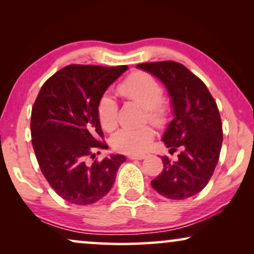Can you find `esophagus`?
<instances>
[{
  "instance_id": "esophagus-1",
  "label": "esophagus",
  "mask_w": 254,
  "mask_h": 254,
  "mask_svg": "<svg viewBox=\"0 0 254 254\" xmlns=\"http://www.w3.org/2000/svg\"><path fill=\"white\" fill-rule=\"evenodd\" d=\"M147 157V155H128V158L129 159H144Z\"/></svg>"
}]
</instances>
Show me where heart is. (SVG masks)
I'll return each mask as SVG.
<instances>
[{
    "label": "heart",
    "mask_w": 254,
    "mask_h": 254,
    "mask_svg": "<svg viewBox=\"0 0 254 254\" xmlns=\"http://www.w3.org/2000/svg\"><path fill=\"white\" fill-rule=\"evenodd\" d=\"M118 90L127 99L140 104L145 109V116L155 125H162L166 118V107L163 105V88L151 75L143 71L128 76ZM99 123L104 129H112L118 120V104L111 95H104L97 107ZM155 133L150 126L124 127L113 134L112 145L118 151L126 154H141L154 140Z\"/></svg>",
    "instance_id": "1"
}]
</instances>
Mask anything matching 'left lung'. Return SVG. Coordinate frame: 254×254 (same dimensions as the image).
Here are the masks:
<instances>
[{"instance_id":"left-lung-1","label":"left lung","mask_w":254,"mask_h":254,"mask_svg":"<svg viewBox=\"0 0 254 254\" xmlns=\"http://www.w3.org/2000/svg\"><path fill=\"white\" fill-rule=\"evenodd\" d=\"M136 67L168 89L175 118L162 140L170 152L180 149L176 162L162 158L164 169L151 186L168 199H187L207 185L220 158L223 131L217 105L204 83L182 64L159 61Z\"/></svg>"}]
</instances>
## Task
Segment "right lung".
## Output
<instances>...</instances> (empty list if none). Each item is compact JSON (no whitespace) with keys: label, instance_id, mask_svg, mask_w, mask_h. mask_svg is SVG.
<instances>
[{"label":"right lung","instance_id":"right-lung-1","mask_svg":"<svg viewBox=\"0 0 254 254\" xmlns=\"http://www.w3.org/2000/svg\"><path fill=\"white\" fill-rule=\"evenodd\" d=\"M127 65L69 64L41 86L31 113L32 145L40 170L52 189L68 202L91 204L112 189L124 155L95 161L107 149L97 107L107 88Z\"/></svg>","mask_w":254,"mask_h":254}]
</instances>
